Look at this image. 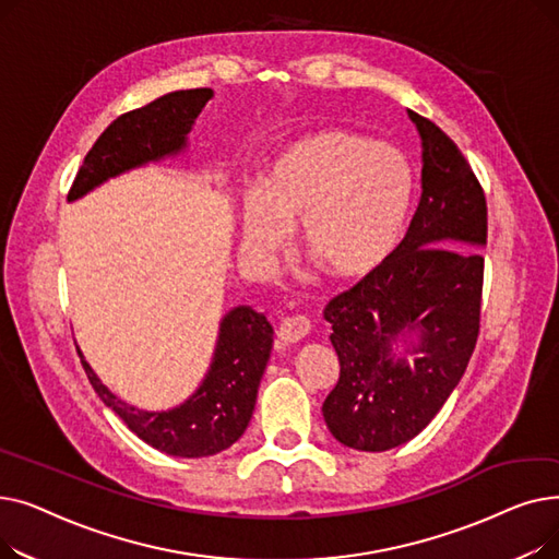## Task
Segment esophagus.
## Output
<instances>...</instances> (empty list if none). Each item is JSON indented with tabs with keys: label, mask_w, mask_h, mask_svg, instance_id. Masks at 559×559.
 <instances>
[{
	"label": "esophagus",
	"mask_w": 559,
	"mask_h": 559,
	"mask_svg": "<svg viewBox=\"0 0 559 559\" xmlns=\"http://www.w3.org/2000/svg\"><path fill=\"white\" fill-rule=\"evenodd\" d=\"M310 333V319L304 314L285 317L278 326V340L285 344H295Z\"/></svg>",
	"instance_id": "1"
}]
</instances>
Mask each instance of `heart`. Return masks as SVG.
<instances>
[{
    "label": "heart",
    "mask_w": 559,
    "mask_h": 559,
    "mask_svg": "<svg viewBox=\"0 0 559 559\" xmlns=\"http://www.w3.org/2000/svg\"><path fill=\"white\" fill-rule=\"evenodd\" d=\"M409 203L413 169L392 144L317 131L289 144L264 190L247 194L242 247L267 264L301 218V253L333 278H358L396 249Z\"/></svg>",
    "instance_id": "b5f03b06"
}]
</instances>
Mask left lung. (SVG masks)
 <instances>
[{
    "label": "left lung",
    "instance_id": "left-lung-1",
    "mask_svg": "<svg viewBox=\"0 0 559 559\" xmlns=\"http://www.w3.org/2000/svg\"><path fill=\"white\" fill-rule=\"evenodd\" d=\"M421 133V199L403 242L324 310L340 380L324 401L337 442L390 451L417 437L442 409L480 333L487 201L457 144L428 117L407 110ZM417 330L423 358L407 368L391 356Z\"/></svg>",
    "mask_w": 559,
    "mask_h": 559
}]
</instances>
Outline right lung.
<instances>
[{
	"label": "right lung",
	"mask_w": 559,
	"mask_h": 559,
	"mask_svg": "<svg viewBox=\"0 0 559 559\" xmlns=\"http://www.w3.org/2000/svg\"><path fill=\"white\" fill-rule=\"evenodd\" d=\"M211 97V87H194L169 93L117 117L85 154L68 199L74 201L131 167L179 154L186 146V135ZM272 335L274 329L264 314L247 306L230 310L219 326L209 376L183 405L169 413H142L127 405L102 385L83 358L81 365L104 405L142 442L167 455L205 457L228 449L247 430L260 378L270 360Z\"/></svg>",
	"instance_id": "1"
}]
</instances>
